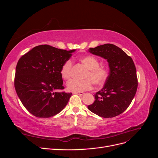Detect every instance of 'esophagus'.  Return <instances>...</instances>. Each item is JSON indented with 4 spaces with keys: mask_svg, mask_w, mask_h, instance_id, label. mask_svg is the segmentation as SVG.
Returning a JSON list of instances; mask_svg holds the SVG:
<instances>
[{
    "mask_svg": "<svg viewBox=\"0 0 158 158\" xmlns=\"http://www.w3.org/2000/svg\"><path fill=\"white\" fill-rule=\"evenodd\" d=\"M74 94H77V95H84V93L83 92H73Z\"/></svg>",
    "mask_w": 158,
    "mask_h": 158,
    "instance_id": "obj_1",
    "label": "esophagus"
}]
</instances>
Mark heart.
<instances>
[{
	"label": "heart",
	"instance_id": "heart-1",
	"mask_svg": "<svg viewBox=\"0 0 158 158\" xmlns=\"http://www.w3.org/2000/svg\"><path fill=\"white\" fill-rule=\"evenodd\" d=\"M80 61L88 71L84 76V80H71L67 83V88L73 92H82L89 90L93 87V82L97 85H101L106 82L108 73L107 70L99 66V61L92 56H82L79 58ZM73 63L70 60H66L62 66L60 75L64 80H69L71 76V69Z\"/></svg>",
	"mask_w": 158,
	"mask_h": 158
}]
</instances>
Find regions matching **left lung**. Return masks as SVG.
<instances>
[{"instance_id": "obj_1", "label": "left lung", "mask_w": 158, "mask_h": 158, "mask_svg": "<svg viewBox=\"0 0 158 158\" xmlns=\"http://www.w3.org/2000/svg\"><path fill=\"white\" fill-rule=\"evenodd\" d=\"M88 51L107 60L109 73L103 88L95 94V101L88 108L103 118L116 117L128 108L136 94L138 80L135 63L113 44L99 45Z\"/></svg>"}]
</instances>
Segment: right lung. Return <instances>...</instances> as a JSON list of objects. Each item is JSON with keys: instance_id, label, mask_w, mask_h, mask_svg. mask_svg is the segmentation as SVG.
Returning a JSON list of instances; mask_svg holds the SVG:
<instances>
[{"instance_id": "right-lung-1", "label": "right lung", "mask_w": 158, "mask_h": 158, "mask_svg": "<svg viewBox=\"0 0 158 158\" xmlns=\"http://www.w3.org/2000/svg\"><path fill=\"white\" fill-rule=\"evenodd\" d=\"M75 51L41 45L19 59L14 86L23 106L33 115L53 117L67 105L72 93L61 91L64 88L60 69Z\"/></svg>"}]
</instances>
